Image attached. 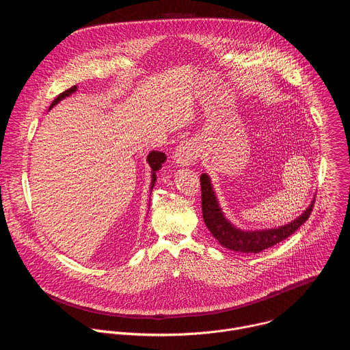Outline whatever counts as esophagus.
<instances>
[{"instance_id": "1", "label": "esophagus", "mask_w": 350, "mask_h": 350, "mask_svg": "<svg viewBox=\"0 0 350 350\" xmlns=\"http://www.w3.org/2000/svg\"><path fill=\"white\" fill-rule=\"evenodd\" d=\"M198 158L196 146L192 141H184L181 142L174 151L173 159L177 166H187L191 165Z\"/></svg>"}]
</instances>
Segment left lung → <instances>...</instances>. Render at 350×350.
Masks as SVG:
<instances>
[{
  "mask_svg": "<svg viewBox=\"0 0 350 350\" xmlns=\"http://www.w3.org/2000/svg\"><path fill=\"white\" fill-rule=\"evenodd\" d=\"M201 189L202 215L206 227L223 247L239 254H259L288 238L309 219L316 201L313 199L301 216L281 227L266 230H241L226 219L216 198L211 177L206 173L201 176Z\"/></svg>",
  "mask_w": 350,
  "mask_h": 350,
  "instance_id": "8db88e82",
  "label": "left lung"
}]
</instances>
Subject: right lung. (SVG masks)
I'll use <instances>...</instances> for the list:
<instances>
[{
	"mask_svg": "<svg viewBox=\"0 0 350 350\" xmlns=\"http://www.w3.org/2000/svg\"><path fill=\"white\" fill-rule=\"evenodd\" d=\"M77 90V85H73V87H70L69 90H66V91H64L62 94H59L54 101H53V104H51V107H49V109L51 108H54L58 103H61L64 98H66V96H69L70 94H73L75 91ZM146 162H148V165L151 166V173H152V176H151V178H152V181H151V191H152V188H154V185H155V181H157V172L162 167V165L166 162V155L163 154V152H158V151H152V152H149V155H148V158H146Z\"/></svg>",
	"mask_w": 350,
	"mask_h": 350,
	"instance_id": "1",
	"label": "right lung"
}]
</instances>
